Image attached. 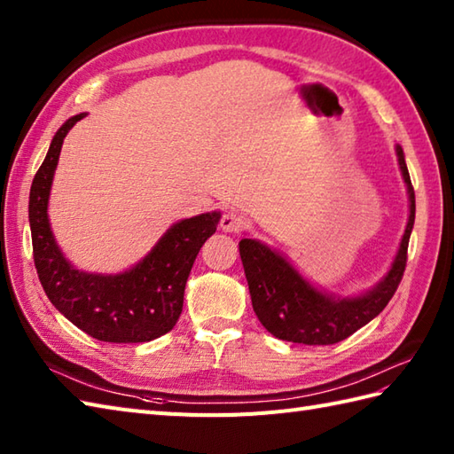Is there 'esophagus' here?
Listing matches in <instances>:
<instances>
[{"instance_id":"34e87169","label":"esophagus","mask_w":454,"mask_h":454,"mask_svg":"<svg viewBox=\"0 0 454 454\" xmlns=\"http://www.w3.org/2000/svg\"><path fill=\"white\" fill-rule=\"evenodd\" d=\"M220 228L224 230V232L239 234L246 228V222H244L242 216L238 215L236 210H226L224 215H222V218H220Z\"/></svg>"}]
</instances>
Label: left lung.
<instances>
[{
	"label": "left lung",
	"mask_w": 454,
	"mask_h": 454,
	"mask_svg": "<svg viewBox=\"0 0 454 454\" xmlns=\"http://www.w3.org/2000/svg\"><path fill=\"white\" fill-rule=\"evenodd\" d=\"M396 150L403 179L408 183L410 220L390 273L374 291L359 298L333 301L308 285L288 265L286 259L271 252L267 246L247 238L239 242V255H242L254 312L265 330L278 340L304 345L340 343L369 324L374 316H379L396 293L406 271L410 234L416 220V195H413L406 160L402 148L398 146Z\"/></svg>",
	"instance_id": "8db88e82"
}]
</instances>
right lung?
<instances>
[{
    "mask_svg": "<svg viewBox=\"0 0 454 454\" xmlns=\"http://www.w3.org/2000/svg\"><path fill=\"white\" fill-rule=\"evenodd\" d=\"M83 114L62 124L35 173L28 195L33 259L41 285L58 310L99 341L144 343L173 330L183 310V293L199 249L216 232L218 212L177 222L158 246L121 275L75 271L58 249L46 207L66 134Z\"/></svg>",
    "mask_w": 454,
    "mask_h": 454,
    "instance_id": "add662e5",
    "label": "right lung"
}]
</instances>
